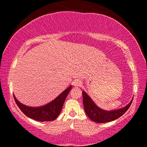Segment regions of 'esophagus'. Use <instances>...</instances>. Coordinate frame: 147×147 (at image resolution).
Masks as SVG:
<instances>
[{"instance_id":"34e87169","label":"esophagus","mask_w":147,"mask_h":147,"mask_svg":"<svg viewBox=\"0 0 147 147\" xmlns=\"http://www.w3.org/2000/svg\"><path fill=\"white\" fill-rule=\"evenodd\" d=\"M74 85L75 86H81L82 84L80 83V82H74Z\"/></svg>"}]
</instances>
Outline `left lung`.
<instances>
[{"instance_id": "1", "label": "left lung", "mask_w": 147, "mask_h": 147, "mask_svg": "<svg viewBox=\"0 0 147 147\" xmlns=\"http://www.w3.org/2000/svg\"><path fill=\"white\" fill-rule=\"evenodd\" d=\"M82 95L84 108L87 115L91 120L98 123H108L120 117L128 110L132 102L131 100L127 106L123 108L113 111H106L99 108L85 91L82 92Z\"/></svg>"}]
</instances>
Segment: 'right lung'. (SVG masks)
Masks as SVG:
<instances>
[{"label":"right lung","mask_w":147,"mask_h":147,"mask_svg":"<svg viewBox=\"0 0 147 147\" xmlns=\"http://www.w3.org/2000/svg\"><path fill=\"white\" fill-rule=\"evenodd\" d=\"M72 86L69 87L54 100L46 105L37 108L22 104L17 100L15 96L13 97L19 109L27 117L38 121H51L55 120L60 113L64 102Z\"/></svg>","instance_id":"1"}]
</instances>
